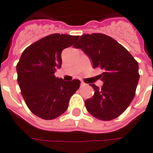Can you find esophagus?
I'll return each instance as SVG.
<instances>
[{
    "label": "esophagus",
    "instance_id": "1",
    "mask_svg": "<svg viewBox=\"0 0 153 153\" xmlns=\"http://www.w3.org/2000/svg\"><path fill=\"white\" fill-rule=\"evenodd\" d=\"M86 83H83V82H81V87H83V86H85Z\"/></svg>",
    "mask_w": 153,
    "mask_h": 153
}]
</instances>
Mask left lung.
<instances>
[{
	"label": "left lung",
	"instance_id": "obj_1",
	"mask_svg": "<svg viewBox=\"0 0 153 153\" xmlns=\"http://www.w3.org/2000/svg\"><path fill=\"white\" fill-rule=\"evenodd\" d=\"M92 61L94 68L104 70V84L85 100L90 114L97 119L111 121L121 115L131 104L139 79V63L125 47L110 36L100 33L84 34L74 45Z\"/></svg>",
	"mask_w": 153,
	"mask_h": 153
}]
</instances>
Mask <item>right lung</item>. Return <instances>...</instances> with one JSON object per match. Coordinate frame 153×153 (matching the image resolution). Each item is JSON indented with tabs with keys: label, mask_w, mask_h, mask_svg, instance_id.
I'll list each match as a JSON object with an SVG mask.
<instances>
[{
	"label": "right lung",
	"mask_w": 153,
	"mask_h": 153,
	"mask_svg": "<svg viewBox=\"0 0 153 153\" xmlns=\"http://www.w3.org/2000/svg\"><path fill=\"white\" fill-rule=\"evenodd\" d=\"M79 36L53 34L27 47L16 66L18 83L29 110L45 120L58 117L67 110L70 97L80 81H64L55 73L62 65L61 53Z\"/></svg>",
	"instance_id": "obj_1"
}]
</instances>
